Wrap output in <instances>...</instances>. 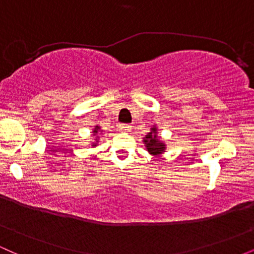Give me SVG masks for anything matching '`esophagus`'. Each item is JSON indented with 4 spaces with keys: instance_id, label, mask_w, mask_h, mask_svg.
Returning a JSON list of instances; mask_svg holds the SVG:
<instances>
[{
    "instance_id": "1",
    "label": "esophagus",
    "mask_w": 254,
    "mask_h": 254,
    "mask_svg": "<svg viewBox=\"0 0 254 254\" xmlns=\"http://www.w3.org/2000/svg\"><path fill=\"white\" fill-rule=\"evenodd\" d=\"M119 129H121V131H130L131 127L129 124H121L119 125Z\"/></svg>"
}]
</instances>
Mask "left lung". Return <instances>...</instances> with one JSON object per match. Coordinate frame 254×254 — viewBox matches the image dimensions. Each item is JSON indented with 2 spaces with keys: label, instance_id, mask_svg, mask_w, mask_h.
<instances>
[{
  "label": "left lung",
  "instance_id": "left-lung-1",
  "mask_svg": "<svg viewBox=\"0 0 254 254\" xmlns=\"http://www.w3.org/2000/svg\"><path fill=\"white\" fill-rule=\"evenodd\" d=\"M145 147H147L148 151L153 155H157V154H161L165 149V144L161 143L159 139L156 138V129H151V132L148 133L144 138Z\"/></svg>",
  "mask_w": 254,
  "mask_h": 254
}]
</instances>
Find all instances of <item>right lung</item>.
<instances>
[{"instance_id": "1", "label": "right lung", "mask_w": 254, "mask_h": 254, "mask_svg": "<svg viewBox=\"0 0 254 254\" xmlns=\"http://www.w3.org/2000/svg\"><path fill=\"white\" fill-rule=\"evenodd\" d=\"M94 133H97V130H94Z\"/></svg>"}]
</instances>
